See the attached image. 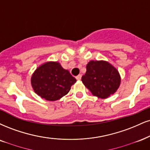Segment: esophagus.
<instances>
[{
  "instance_id": "34e87169",
  "label": "esophagus",
  "mask_w": 150,
  "mask_h": 150,
  "mask_svg": "<svg viewBox=\"0 0 150 150\" xmlns=\"http://www.w3.org/2000/svg\"><path fill=\"white\" fill-rule=\"evenodd\" d=\"M75 78H76L77 80H80L81 78H82V75H77V76L75 77Z\"/></svg>"
}]
</instances>
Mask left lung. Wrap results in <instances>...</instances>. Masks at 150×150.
I'll use <instances>...</instances> for the list:
<instances>
[{"mask_svg": "<svg viewBox=\"0 0 150 150\" xmlns=\"http://www.w3.org/2000/svg\"><path fill=\"white\" fill-rule=\"evenodd\" d=\"M82 81L93 96L106 98L117 91L121 79L117 70L109 63L91 61L86 65V72Z\"/></svg>", "mask_w": 150, "mask_h": 150, "instance_id": "left-lung-1", "label": "left lung"}]
</instances>
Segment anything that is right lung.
<instances>
[{
    "mask_svg": "<svg viewBox=\"0 0 150 150\" xmlns=\"http://www.w3.org/2000/svg\"><path fill=\"white\" fill-rule=\"evenodd\" d=\"M76 79L58 62H47L36 69L31 77L33 90L47 100H59L69 92Z\"/></svg>",
    "mask_w": 150,
    "mask_h": 150,
    "instance_id": "right-lung-1",
    "label": "right lung"
}]
</instances>
